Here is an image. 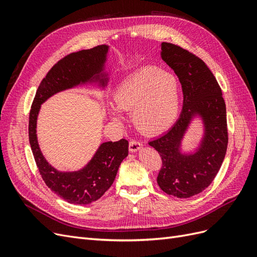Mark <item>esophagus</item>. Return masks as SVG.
I'll return each mask as SVG.
<instances>
[{
    "instance_id": "34e87169",
    "label": "esophagus",
    "mask_w": 257,
    "mask_h": 257,
    "mask_svg": "<svg viewBox=\"0 0 257 257\" xmlns=\"http://www.w3.org/2000/svg\"><path fill=\"white\" fill-rule=\"evenodd\" d=\"M143 147V144L138 141H135V139H132L128 145V149L131 152H136L138 151L141 148Z\"/></svg>"
}]
</instances>
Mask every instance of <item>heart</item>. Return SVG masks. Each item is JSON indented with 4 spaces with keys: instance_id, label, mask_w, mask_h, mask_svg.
<instances>
[{
    "instance_id": "obj_1",
    "label": "heart",
    "mask_w": 257,
    "mask_h": 257,
    "mask_svg": "<svg viewBox=\"0 0 257 257\" xmlns=\"http://www.w3.org/2000/svg\"><path fill=\"white\" fill-rule=\"evenodd\" d=\"M114 104L133 112L136 125L148 134H157L174 122L179 108L176 77L157 67H144L132 74L115 90ZM115 119L119 118L113 112Z\"/></svg>"
}]
</instances>
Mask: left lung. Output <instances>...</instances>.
Here are the masks:
<instances>
[{"label":"left lung","instance_id":"left-lung-1","mask_svg":"<svg viewBox=\"0 0 257 257\" xmlns=\"http://www.w3.org/2000/svg\"><path fill=\"white\" fill-rule=\"evenodd\" d=\"M161 54L181 83L183 107L173 127L149 145L162 159L160 188L168 195L189 198L206 190L221 168L228 145L226 105L219 83L203 60L170 43L162 44ZM194 115L203 119L205 135L195 154L183 155L181 141Z\"/></svg>","mask_w":257,"mask_h":257}]
</instances>
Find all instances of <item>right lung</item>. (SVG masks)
<instances>
[{
  "label": "right lung",
  "instance_id": "1",
  "mask_svg": "<svg viewBox=\"0 0 257 257\" xmlns=\"http://www.w3.org/2000/svg\"><path fill=\"white\" fill-rule=\"evenodd\" d=\"M108 47L106 45L73 52L54 64L38 87L29 116V139L34 160L46 185L67 203L88 205L102 197L110 188L121 162L128 154V142H108L99 146L94 157L78 172L62 173L45 160L37 143L36 121L41 105L56 93L88 81L98 80L105 87L102 75Z\"/></svg>",
  "mask_w": 257,
  "mask_h": 257
}]
</instances>
